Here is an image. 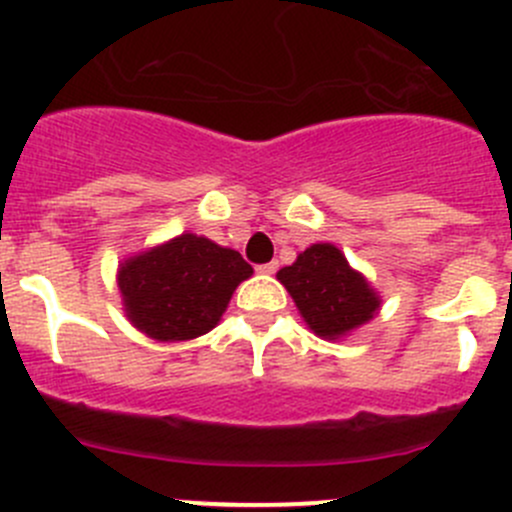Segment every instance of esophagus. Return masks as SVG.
Returning <instances> with one entry per match:
<instances>
[{
  "label": "esophagus",
  "instance_id": "1",
  "mask_svg": "<svg viewBox=\"0 0 512 512\" xmlns=\"http://www.w3.org/2000/svg\"><path fill=\"white\" fill-rule=\"evenodd\" d=\"M277 267H280V265H277V262H267V265L257 267V272H260V275H275Z\"/></svg>",
  "mask_w": 512,
  "mask_h": 512
}]
</instances>
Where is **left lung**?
Wrapping results in <instances>:
<instances>
[{"instance_id":"left-lung-1","label":"left lung","mask_w":512,"mask_h":512,"mask_svg":"<svg viewBox=\"0 0 512 512\" xmlns=\"http://www.w3.org/2000/svg\"><path fill=\"white\" fill-rule=\"evenodd\" d=\"M304 324L317 337L337 342L369 324L381 309V294L349 265L332 242H314L277 272Z\"/></svg>"}]
</instances>
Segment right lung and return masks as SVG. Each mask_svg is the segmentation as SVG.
<instances>
[{"label": "right lung", "instance_id": "obj_1", "mask_svg": "<svg viewBox=\"0 0 512 512\" xmlns=\"http://www.w3.org/2000/svg\"><path fill=\"white\" fill-rule=\"evenodd\" d=\"M252 267L230 247L183 232L118 265V292L128 322L158 342L203 337L223 319L232 292Z\"/></svg>", "mask_w": 512, "mask_h": 512}]
</instances>
